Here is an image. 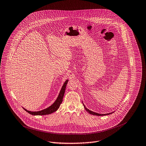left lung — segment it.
<instances>
[{
  "label": "left lung",
  "instance_id": "obj_1",
  "mask_svg": "<svg viewBox=\"0 0 146 146\" xmlns=\"http://www.w3.org/2000/svg\"><path fill=\"white\" fill-rule=\"evenodd\" d=\"M84 107H85V110H86L89 113H90L91 115H96V116H104V115H109V114H110V113H107V114H99V113H96V112L92 111L90 110L89 109H88L84 105Z\"/></svg>",
  "mask_w": 146,
  "mask_h": 146
}]
</instances>
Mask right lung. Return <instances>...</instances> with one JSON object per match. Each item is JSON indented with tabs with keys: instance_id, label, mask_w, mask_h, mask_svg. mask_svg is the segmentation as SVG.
Returning <instances> with one entry per match:
<instances>
[{
	"instance_id": "1",
	"label": "right lung",
	"mask_w": 146,
	"mask_h": 146,
	"mask_svg": "<svg viewBox=\"0 0 146 146\" xmlns=\"http://www.w3.org/2000/svg\"><path fill=\"white\" fill-rule=\"evenodd\" d=\"M67 82H68V80H67L64 82V85H63V86H62V88H61L60 92L59 94V96H58L57 98H56V101L51 106H49L48 108H46L45 109L39 111H31L27 110L25 109H24L27 112H28L29 113L31 114V115H49V114H51V113L55 112V111H56L58 109V108L60 106V104L62 103Z\"/></svg>"
}]
</instances>
